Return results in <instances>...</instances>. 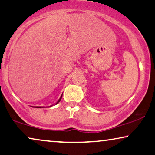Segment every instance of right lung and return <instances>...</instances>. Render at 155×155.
Instances as JSON below:
<instances>
[{
	"mask_svg": "<svg viewBox=\"0 0 155 155\" xmlns=\"http://www.w3.org/2000/svg\"><path fill=\"white\" fill-rule=\"evenodd\" d=\"M62 95L63 94H61V97H60V98L59 100H58V101L55 104V105H57V104H59V102H60V101H61V98H62ZM52 105H50V107H51V106H52ZM34 107H36V108H42V107H43V106H35Z\"/></svg>",
	"mask_w": 155,
	"mask_h": 155,
	"instance_id": "1",
	"label": "right lung"
}]
</instances>
